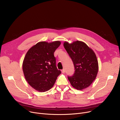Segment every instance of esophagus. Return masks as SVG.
Instances as JSON below:
<instances>
[{
    "label": "esophagus",
    "mask_w": 120,
    "mask_h": 120,
    "mask_svg": "<svg viewBox=\"0 0 120 120\" xmlns=\"http://www.w3.org/2000/svg\"><path fill=\"white\" fill-rule=\"evenodd\" d=\"M61 72L62 73H64L65 72V70H64V69H63V70H62V71H61Z\"/></svg>",
    "instance_id": "esophagus-1"
}]
</instances>
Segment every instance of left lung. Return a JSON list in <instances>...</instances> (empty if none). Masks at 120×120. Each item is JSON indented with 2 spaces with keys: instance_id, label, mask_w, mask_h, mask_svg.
<instances>
[{
  "instance_id": "left-lung-1",
  "label": "left lung",
  "mask_w": 120,
  "mask_h": 120,
  "mask_svg": "<svg viewBox=\"0 0 120 120\" xmlns=\"http://www.w3.org/2000/svg\"><path fill=\"white\" fill-rule=\"evenodd\" d=\"M64 47L73 61L75 70L72 76H68L69 81L75 89H85L95 80L98 72V62L95 52L81 41L71 43L65 41Z\"/></svg>"
}]
</instances>
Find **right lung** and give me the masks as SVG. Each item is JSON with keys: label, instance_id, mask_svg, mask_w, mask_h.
I'll list each match as a JSON object with an SVG mask.
<instances>
[{"label": "right lung", "instance_id": "add662e5", "mask_svg": "<svg viewBox=\"0 0 120 120\" xmlns=\"http://www.w3.org/2000/svg\"><path fill=\"white\" fill-rule=\"evenodd\" d=\"M61 42H39L31 47L25 55L22 69L25 79L35 90L45 92L53 86L61 74L54 56Z\"/></svg>", "mask_w": 120, "mask_h": 120}]
</instances>
